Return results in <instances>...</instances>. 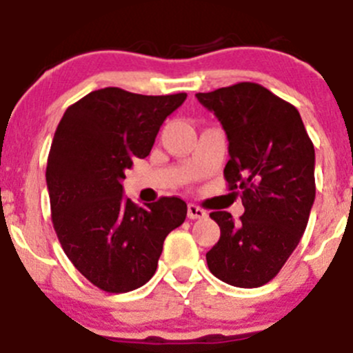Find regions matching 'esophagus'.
Segmentation results:
<instances>
[{
    "instance_id": "obj_1",
    "label": "esophagus",
    "mask_w": 353,
    "mask_h": 353,
    "mask_svg": "<svg viewBox=\"0 0 353 353\" xmlns=\"http://www.w3.org/2000/svg\"><path fill=\"white\" fill-rule=\"evenodd\" d=\"M187 216H189L190 220H201V218L206 216V211H204L203 208L196 206V204H189V206H187Z\"/></svg>"
}]
</instances>
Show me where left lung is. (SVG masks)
Returning <instances> with one entry per match:
<instances>
[{"label":"left lung","mask_w":353,"mask_h":353,"mask_svg":"<svg viewBox=\"0 0 353 353\" xmlns=\"http://www.w3.org/2000/svg\"><path fill=\"white\" fill-rule=\"evenodd\" d=\"M197 100L229 140L225 180L244 214L210 216L220 239L206 253L211 274L236 288H260L279 274L307 229L315 199V150L296 107L256 83H237Z\"/></svg>","instance_id":"8db88e82"}]
</instances>
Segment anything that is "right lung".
Instances as JSON below:
<instances>
[{
  "label": "right lung",
  "mask_w": 353,
  "mask_h": 353,
  "mask_svg": "<svg viewBox=\"0 0 353 353\" xmlns=\"http://www.w3.org/2000/svg\"><path fill=\"white\" fill-rule=\"evenodd\" d=\"M185 99L102 88L72 103L57 126L46 164L53 229L74 267L107 293L143 286L166 236L185 220V201L161 197L140 208L121 183Z\"/></svg>",
  "instance_id": "right-lung-1"
}]
</instances>
